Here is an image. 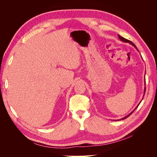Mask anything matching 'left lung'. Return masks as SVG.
<instances>
[{"label": "left lung", "instance_id": "8db88e82", "mask_svg": "<svg viewBox=\"0 0 157 157\" xmlns=\"http://www.w3.org/2000/svg\"><path fill=\"white\" fill-rule=\"evenodd\" d=\"M118 38H119V39H120V40H121V41H122V42H128V43H130V44H131L132 45H133V46H134L135 47V48H136V49L137 50V47L136 46V45H135V44H134V43H133V42H131L130 40H128V39H125V38H124V37H122V36H120L119 35H118ZM145 90H146V88H145V91H144V95H145ZM140 103H141V102H140ZM140 103H139V105H140ZM138 105H137V107H136V108H137V107H138ZM136 109H134V111H133L132 112H131V113H130L129 114V115H128L127 116H126V117H124V118H122V119H120V120H124V119H125V118H128V117H129V116H130V115H131V114H132V113H133V112H134V111L136 110Z\"/></svg>", "mask_w": 157, "mask_h": 157}]
</instances>
